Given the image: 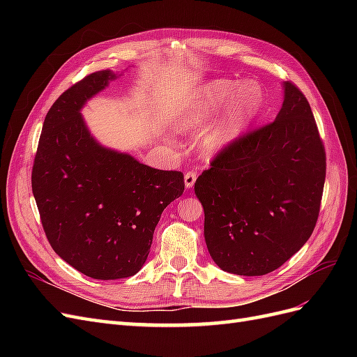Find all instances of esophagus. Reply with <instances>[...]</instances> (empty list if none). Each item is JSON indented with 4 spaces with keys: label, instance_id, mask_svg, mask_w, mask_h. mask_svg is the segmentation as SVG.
<instances>
[{
    "label": "esophagus",
    "instance_id": "1",
    "mask_svg": "<svg viewBox=\"0 0 357 357\" xmlns=\"http://www.w3.org/2000/svg\"><path fill=\"white\" fill-rule=\"evenodd\" d=\"M195 181H197V172H192V171L186 172V176H185V188L186 189H192L193 185H195Z\"/></svg>",
    "mask_w": 357,
    "mask_h": 357
}]
</instances>
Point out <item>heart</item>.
I'll return each instance as SVG.
<instances>
[{
	"instance_id": "b5f03b06",
	"label": "heart",
	"mask_w": 357,
	"mask_h": 357,
	"mask_svg": "<svg viewBox=\"0 0 357 357\" xmlns=\"http://www.w3.org/2000/svg\"><path fill=\"white\" fill-rule=\"evenodd\" d=\"M264 102V89L257 82L238 83L219 79L199 86L185 96L176 107L171 121L181 132H197L226 105L220 117L199 139L202 155L214 158L228 150L247 131L261 114Z\"/></svg>"
}]
</instances>
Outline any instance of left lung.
<instances>
[{"label":"left lung","mask_w":357,"mask_h":357,"mask_svg":"<svg viewBox=\"0 0 357 357\" xmlns=\"http://www.w3.org/2000/svg\"><path fill=\"white\" fill-rule=\"evenodd\" d=\"M283 92L275 121L236 139L195 183L205 244L226 273H273L314 231L325 147L304 93L291 83Z\"/></svg>","instance_id":"left-lung-1"}]
</instances>
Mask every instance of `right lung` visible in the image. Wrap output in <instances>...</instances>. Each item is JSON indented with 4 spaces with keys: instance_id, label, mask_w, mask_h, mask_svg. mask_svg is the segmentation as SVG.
<instances>
[{
    "instance_id": "1",
    "label": "right lung",
    "mask_w": 357,
    "mask_h": 357,
    "mask_svg": "<svg viewBox=\"0 0 357 357\" xmlns=\"http://www.w3.org/2000/svg\"><path fill=\"white\" fill-rule=\"evenodd\" d=\"M119 75L96 71L50 107L31 178L52 248L95 280L135 275L162 211L185 190L180 171L144 165L91 134L82 109Z\"/></svg>"
}]
</instances>
